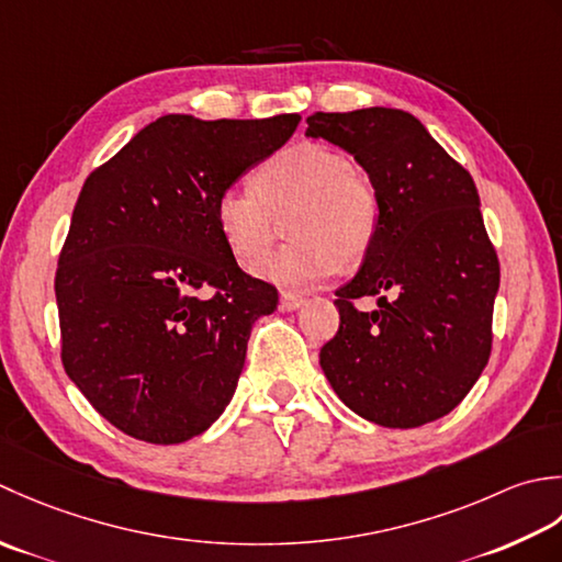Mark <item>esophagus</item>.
Here are the masks:
<instances>
[{"instance_id":"esophagus-1","label":"esophagus","mask_w":562,"mask_h":562,"mask_svg":"<svg viewBox=\"0 0 562 562\" xmlns=\"http://www.w3.org/2000/svg\"><path fill=\"white\" fill-rule=\"evenodd\" d=\"M305 305V297L303 295H297V293H291V291H285V293H281V311H297V307H303Z\"/></svg>"}]
</instances>
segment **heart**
I'll return each mask as SVG.
<instances>
[{"label": "heart", "mask_w": 562, "mask_h": 562, "mask_svg": "<svg viewBox=\"0 0 562 562\" xmlns=\"http://www.w3.org/2000/svg\"><path fill=\"white\" fill-rule=\"evenodd\" d=\"M255 187H227L215 201V223L239 265L267 257L289 217L293 243L259 267L285 289L329 279L341 261L359 265L381 225V196L351 159L327 145L301 143L269 157Z\"/></svg>", "instance_id": "obj_1"}]
</instances>
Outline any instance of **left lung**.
I'll return each instance as SVG.
<instances>
[{
	"mask_svg": "<svg viewBox=\"0 0 562 562\" xmlns=\"http://www.w3.org/2000/svg\"><path fill=\"white\" fill-rule=\"evenodd\" d=\"M305 135L353 155L381 196L378 235L337 291L339 329L319 349L329 385L381 427L449 415L487 366L499 289L473 177L400 109L317 111ZM363 294L379 295L378 312L352 307Z\"/></svg>",
	"mask_w": 562,
	"mask_h": 562,
	"instance_id": "obj_1",
	"label": "left lung"
}]
</instances>
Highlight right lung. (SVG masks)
<instances>
[{"instance_id": "right-lung-1", "label": "right lung", "mask_w": 562, "mask_h": 562, "mask_svg": "<svg viewBox=\"0 0 562 562\" xmlns=\"http://www.w3.org/2000/svg\"><path fill=\"white\" fill-rule=\"evenodd\" d=\"M297 123V113H169L87 177L55 273L60 357L91 407L128 437L189 441L233 400L251 325L277 311L279 293L237 267L215 201ZM203 288L214 293L203 299Z\"/></svg>"}]
</instances>
